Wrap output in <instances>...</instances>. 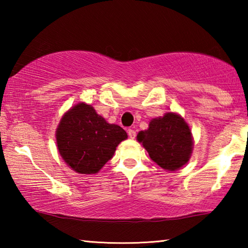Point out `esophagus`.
<instances>
[{"mask_svg": "<svg viewBox=\"0 0 248 248\" xmlns=\"http://www.w3.org/2000/svg\"><path fill=\"white\" fill-rule=\"evenodd\" d=\"M128 136H129L130 139H134V138L137 137V132H136V130H133V129H129V130H128Z\"/></svg>", "mask_w": 248, "mask_h": 248, "instance_id": "esophagus-1", "label": "esophagus"}]
</instances>
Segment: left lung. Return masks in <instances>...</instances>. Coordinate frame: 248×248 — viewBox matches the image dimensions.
<instances>
[{"label":"left lung","instance_id":"1","mask_svg":"<svg viewBox=\"0 0 248 248\" xmlns=\"http://www.w3.org/2000/svg\"><path fill=\"white\" fill-rule=\"evenodd\" d=\"M151 159L167 170H176L189 161L192 137L182 117L169 112L151 120L149 129L138 134Z\"/></svg>","mask_w":248,"mask_h":248}]
</instances>
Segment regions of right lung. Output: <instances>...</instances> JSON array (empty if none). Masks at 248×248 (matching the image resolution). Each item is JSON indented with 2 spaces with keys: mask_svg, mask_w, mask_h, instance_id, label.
Returning <instances> with one entry per match:
<instances>
[{
  "mask_svg": "<svg viewBox=\"0 0 248 248\" xmlns=\"http://www.w3.org/2000/svg\"><path fill=\"white\" fill-rule=\"evenodd\" d=\"M56 137L64 162L73 170L86 175L97 173L112 157L116 146L128 138L123 128L108 124L84 103L62 117Z\"/></svg>",
  "mask_w": 248,
  "mask_h": 248,
  "instance_id": "add662e5",
  "label": "right lung"
}]
</instances>
